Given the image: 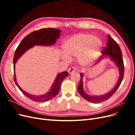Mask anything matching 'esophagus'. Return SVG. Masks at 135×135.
<instances>
[{
	"instance_id": "34e87169",
	"label": "esophagus",
	"mask_w": 135,
	"mask_h": 135,
	"mask_svg": "<svg viewBox=\"0 0 135 135\" xmlns=\"http://www.w3.org/2000/svg\"><path fill=\"white\" fill-rule=\"evenodd\" d=\"M76 68H74V67H73V68H70L69 69V70H68V73H69V74H71V73H73V72H74V71H76Z\"/></svg>"
}]
</instances>
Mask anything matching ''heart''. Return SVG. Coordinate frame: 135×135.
Wrapping results in <instances>:
<instances>
[{
    "instance_id": "1",
    "label": "heart",
    "mask_w": 135,
    "mask_h": 135,
    "mask_svg": "<svg viewBox=\"0 0 135 135\" xmlns=\"http://www.w3.org/2000/svg\"><path fill=\"white\" fill-rule=\"evenodd\" d=\"M102 46L100 38L91 34L79 33L66 39L62 44L65 54L61 55V58L69 62L70 57H78L79 64L87 67L96 60Z\"/></svg>"
}]
</instances>
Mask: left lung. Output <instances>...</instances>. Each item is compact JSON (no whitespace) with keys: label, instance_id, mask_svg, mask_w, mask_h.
<instances>
[{"label":"left lung","instance_id":"left-lung-1","mask_svg":"<svg viewBox=\"0 0 135 135\" xmlns=\"http://www.w3.org/2000/svg\"><path fill=\"white\" fill-rule=\"evenodd\" d=\"M107 38V46L104 48L103 53H102L103 55L99 58V60H98V61L95 65H97L98 63H99L103 59L108 58L116 65V66L118 69V71H119V77H118L117 83L111 91L103 95L92 96L88 95L84 90L83 81L84 74L83 73H81L80 74V80L78 85V92L80 95L81 96V97L84 98L85 100H86L87 101L92 103H100L110 99L112 97V96L113 95V94L116 92L117 89L119 88L123 78L124 64L123 60V59H122V54L120 48L118 44L109 35H108Z\"/></svg>","mask_w":135,"mask_h":135}]
</instances>
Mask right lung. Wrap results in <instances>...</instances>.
Returning a JSON list of instances; mask_svg holds the SVG:
<instances>
[{
	"label": "right lung",
	"mask_w": 135,
	"mask_h": 135,
	"mask_svg": "<svg viewBox=\"0 0 135 135\" xmlns=\"http://www.w3.org/2000/svg\"><path fill=\"white\" fill-rule=\"evenodd\" d=\"M62 31L55 28H42L31 32L27 35L23 39L17 48L15 52L13 58V66H14V80L20 91L23 93L27 98L35 102H46L51 100L54 98L59 93L61 87V83L65 78L69 75L66 71L59 73L52 84L51 88L49 91L41 95H31L24 90L20 87L17 82L15 73V64L17 62L18 60L30 48H33L35 46H54L56 40L59 39Z\"/></svg>",
	"instance_id": "right-lung-1"
}]
</instances>
